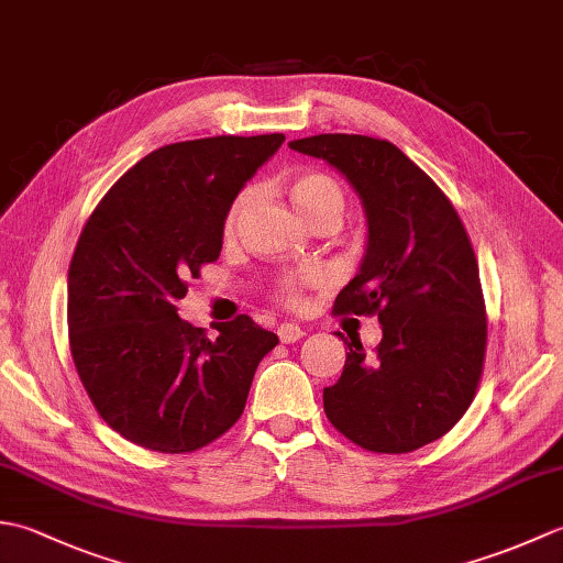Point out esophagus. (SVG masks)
Wrapping results in <instances>:
<instances>
[{"label":"esophagus","mask_w":563,"mask_h":563,"mask_svg":"<svg viewBox=\"0 0 563 563\" xmlns=\"http://www.w3.org/2000/svg\"><path fill=\"white\" fill-rule=\"evenodd\" d=\"M305 336V329L300 324H290V321H285V324L278 327V339L283 343H295Z\"/></svg>","instance_id":"esophagus-1"}]
</instances>
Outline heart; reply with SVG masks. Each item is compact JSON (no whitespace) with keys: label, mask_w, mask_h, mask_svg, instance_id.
I'll use <instances>...</instances> for the list:
<instances>
[{"label":"heart","mask_w":563,"mask_h":563,"mask_svg":"<svg viewBox=\"0 0 563 563\" xmlns=\"http://www.w3.org/2000/svg\"><path fill=\"white\" fill-rule=\"evenodd\" d=\"M288 194L295 210L302 214V220L312 227L319 222H333L339 224L345 210V190L336 181V178L321 172H300L295 174L288 181ZM256 190L244 188L242 194L234 198L224 214L222 232L224 236H232L236 232L239 222H242L244 212L254 206ZM321 283V275L317 271H302V273H290L275 285V297L285 307H302L305 305V290L312 288V285Z\"/></svg>","instance_id":"heart-1"}]
</instances>
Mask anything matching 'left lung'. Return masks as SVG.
Segmentation results:
<instances>
[{
    "instance_id": "left-lung-1",
    "label": "left lung",
    "mask_w": 563,
    "mask_h": 563,
    "mask_svg": "<svg viewBox=\"0 0 563 563\" xmlns=\"http://www.w3.org/2000/svg\"><path fill=\"white\" fill-rule=\"evenodd\" d=\"M290 150L336 166L367 214L361 271L333 312L377 317L382 341L373 355L345 341L327 418L369 452H413L460 421L482 379L486 305L470 234L433 178L387 140L327 133Z\"/></svg>"
}]
</instances>
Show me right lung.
<instances>
[{
	"instance_id": "1",
	"label": "right lung",
	"mask_w": 563,
	"mask_h": 563,
	"mask_svg": "<svg viewBox=\"0 0 563 563\" xmlns=\"http://www.w3.org/2000/svg\"><path fill=\"white\" fill-rule=\"evenodd\" d=\"M283 142L220 135L154 150L84 224L67 273L71 361L93 409L140 448L184 454L218 440L278 345L246 314L210 341L176 302L218 261L227 210Z\"/></svg>"
}]
</instances>
